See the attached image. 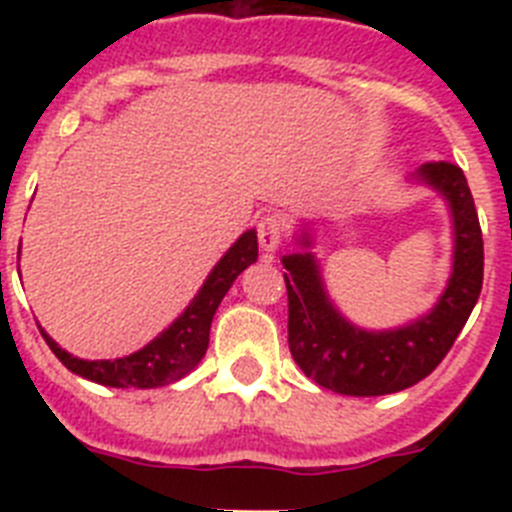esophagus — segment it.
Returning <instances> with one entry per match:
<instances>
[{"mask_svg":"<svg viewBox=\"0 0 512 512\" xmlns=\"http://www.w3.org/2000/svg\"><path fill=\"white\" fill-rule=\"evenodd\" d=\"M256 233H259V246L264 251H277L279 243L284 238V217L282 215H264L256 223Z\"/></svg>","mask_w":512,"mask_h":512,"instance_id":"1","label":"esophagus"}]
</instances>
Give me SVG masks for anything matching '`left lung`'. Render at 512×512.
I'll return each instance as SVG.
<instances>
[{
  "mask_svg": "<svg viewBox=\"0 0 512 512\" xmlns=\"http://www.w3.org/2000/svg\"><path fill=\"white\" fill-rule=\"evenodd\" d=\"M415 176L443 194L454 217V271L428 315L392 330L356 328L325 295L312 253L282 259L287 269L289 351L302 372L325 390L351 397L408 390L441 364L477 305L485 246L467 176L449 161H428ZM302 243L310 246L307 235Z\"/></svg>",
  "mask_w": 512,
  "mask_h": 512,
  "instance_id": "8db88e82",
  "label": "left lung"
}]
</instances>
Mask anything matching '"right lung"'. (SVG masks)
<instances>
[{"label":"right lung","instance_id":"obj_1","mask_svg":"<svg viewBox=\"0 0 512 512\" xmlns=\"http://www.w3.org/2000/svg\"><path fill=\"white\" fill-rule=\"evenodd\" d=\"M259 256V241L256 230L246 233L228 248L223 259L217 261L210 277L205 279L202 289L197 292L187 310L169 325L158 338H153L148 346H143L135 354L125 359H104V361H87L76 359L69 351H63L45 330H40L45 343L51 346L53 354L58 356L69 372L89 379V382L104 384V387H138V390H153L164 384L176 382L187 377L194 366L200 364L202 356L210 343V325L215 318L217 305L228 295L230 284L243 269L256 261Z\"/></svg>","mask_w":512,"mask_h":512}]
</instances>
